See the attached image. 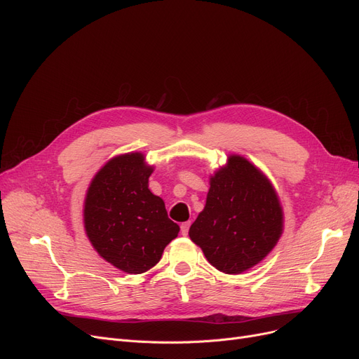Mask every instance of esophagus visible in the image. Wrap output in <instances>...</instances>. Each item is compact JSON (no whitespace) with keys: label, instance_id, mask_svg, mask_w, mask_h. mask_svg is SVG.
I'll return each instance as SVG.
<instances>
[{"label":"esophagus","instance_id":"34e87169","mask_svg":"<svg viewBox=\"0 0 359 359\" xmlns=\"http://www.w3.org/2000/svg\"><path fill=\"white\" fill-rule=\"evenodd\" d=\"M189 227H191V221H186V222H182L180 225V231L183 236H187V233H189Z\"/></svg>","mask_w":359,"mask_h":359}]
</instances>
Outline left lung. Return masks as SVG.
Listing matches in <instances>:
<instances>
[{
  "label": "left lung",
  "instance_id": "8db88e82",
  "mask_svg": "<svg viewBox=\"0 0 359 359\" xmlns=\"http://www.w3.org/2000/svg\"><path fill=\"white\" fill-rule=\"evenodd\" d=\"M282 233V208L272 184L240 156L211 177L203 211L189 236L212 266L241 273L255 266Z\"/></svg>",
  "mask_w": 359,
  "mask_h": 359
}]
</instances>
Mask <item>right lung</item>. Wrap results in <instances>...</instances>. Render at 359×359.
Listing matches in <instances>:
<instances>
[{"mask_svg": "<svg viewBox=\"0 0 359 359\" xmlns=\"http://www.w3.org/2000/svg\"><path fill=\"white\" fill-rule=\"evenodd\" d=\"M153 167L144 156L130 153L110 160L94 176L84 203L87 236L113 266L142 273L161 259L167 244L179 234L161 198L148 189Z\"/></svg>", "mask_w": 359, "mask_h": 359, "instance_id": "obj_1", "label": "right lung"}]
</instances>
